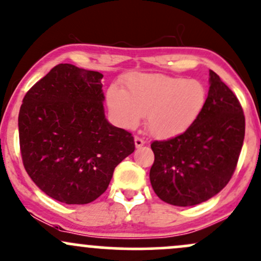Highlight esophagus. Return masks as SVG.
I'll use <instances>...</instances> for the list:
<instances>
[{
    "mask_svg": "<svg viewBox=\"0 0 261 261\" xmlns=\"http://www.w3.org/2000/svg\"><path fill=\"white\" fill-rule=\"evenodd\" d=\"M135 145H136L137 148H140V147H142L143 145H145V141H143L139 136H135Z\"/></svg>",
    "mask_w": 261,
    "mask_h": 261,
    "instance_id": "obj_1",
    "label": "esophagus"
}]
</instances>
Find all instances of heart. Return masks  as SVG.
<instances>
[{"label":"heart","instance_id":"b5f03b06","mask_svg":"<svg viewBox=\"0 0 261 261\" xmlns=\"http://www.w3.org/2000/svg\"><path fill=\"white\" fill-rule=\"evenodd\" d=\"M110 113L131 128L146 115V127L157 139H172L189 130L207 104L201 81L158 73H136L125 80V91L113 85L107 92Z\"/></svg>","mask_w":261,"mask_h":261}]
</instances>
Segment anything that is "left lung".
<instances>
[{
    "mask_svg": "<svg viewBox=\"0 0 261 261\" xmlns=\"http://www.w3.org/2000/svg\"><path fill=\"white\" fill-rule=\"evenodd\" d=\"M245 134L243 108L234 93L210 71L207 104L189 130L153 141L149 180L154 193L174 206H194L220 193L237 168Z\"/></svg>",
    "mask_w": 261,
    "mask_h": 261,
    "instance_id": "left-lung-1",
    "label": "left lung"
}]
</instances>
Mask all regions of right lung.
Listing matches in <instances>:
<instances>
[{"instance_id": "obj_1", "label": "right lung", "mask_w": 261, "mask_h": 261, "mask_svg": "<svg viewBox=\"0 0 261 261\" xmlns=\"http://www.w3.org/2000/svg\"><path fill=\"white\" fill-rule=\"evenodd\" d=\"M103 74L56 65L27 92L18 116L23 166L46 195L68 205L98 199L135 151L131 133L104 115Z\"/></svg>"}]
</instances>
